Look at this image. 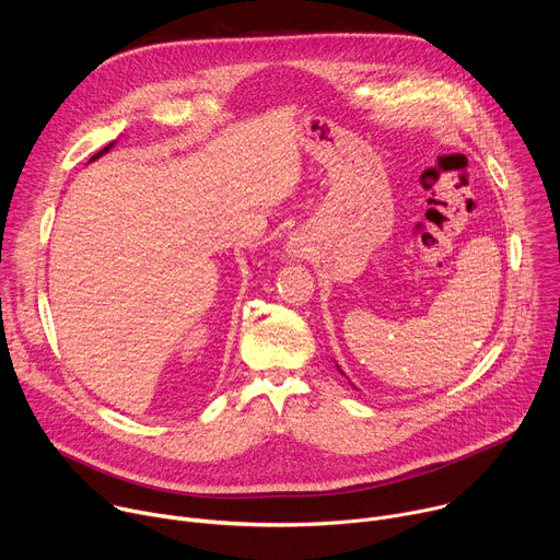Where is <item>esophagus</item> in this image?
I'll return each instance as SVG.
<instances>
[{"mask_svg": "<svg viewBox=\"0 0 560 560\" xmlns=\"http://www.w3.org/2000/svg\"><path fill=\"white\" fill-rule=\"evenodd\" d=\"M288 253H290L292 257H296V253H299V250H296V246H294V244H290V246H288Z\"/></svg>", "mask_w": 560, "mask_h": 560, "instance_id": "1", "label": "esophagus"}]
</instances>
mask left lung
<instances>
[{"label":"left lung","mask_w":560,"mask_h":560,"mask_svg":"<svg viewBox=\"0 0 560 560\" xmlns=\"http://www.w3.org/2000/svg\"><path fill=\"white\" fill-rule=\"evenodd\" d=\"M337 370H339V372H341V374H346V372H343V370H341V368H339V365H337Z\"/></svg>","instance_id":"8db88e82"}]
</instances>
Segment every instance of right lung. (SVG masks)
<instances>
[{
    "label": "right lung",
    "instance_id": "obj_1",
    "mask_svg": "<svg viewBox=\"0 0 560 560\" xmlns=\"http://www.w3.org/2000/svg\"><path fill=\"white\" fill-rule=\"evenodd\" d=\"M115 143H117V139H115V141H110V143H108V145H106V148H104V150H100V152H97V154H95V156H93V159H91V162H95V159H100V156H102V154H106V152H108V150H110V148H113V145H115Z\"/></svg>",
    "mask_w": 560,
    "mask_h": 560
}]
</instances>
